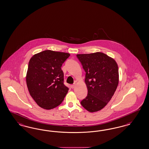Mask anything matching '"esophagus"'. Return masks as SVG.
<instances>
[{
	"label": "esophagus",
	"instance_id": "34e87169",
	"mask_svg": "<svg viewBox=\"0 0 149 149\" xmlns=\"http://www.w3.org/2000/svg\"><path fill=\"white\" fill-rule=\"evenodd\" d=\"M75 85H76V84L75 83H74V84H72V88H74L75 87Z\"/></svg>",
	"mask_w": 149,
	"mask_h": 149
}]
</instances>
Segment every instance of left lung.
Wrapping results in <instances>:
<instances>
[{
  "label": "left lung",
  "mask_w": 149,
  "mask_h": 149,
  "mask_svg": "<svg viewBox=\"0 0 149 149\" xmlns=\"http://www.w3.org/2000/svg\"><path fill=\"white\" fill-rule=\"evenodd\" d=\"M86 72L88 93L81 101L90 112L104 108L115 93L119 82L118 65L114 59L102 52L77 55Z\"/></svg>",
  "instance_id": "1"
}]
</instances>
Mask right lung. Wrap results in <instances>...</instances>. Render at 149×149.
<instances>
[{
  "instance_id": "obj_1",
  "label": "right lung",
  "mask_w": 149,
  "mask_h": 149,
  "mask_svg": "<svg viewBox=\"0 0 149 149\" xmlns=\"http://www.w3.org/2000/svg\"><path fill=\"white\" fill-rule=\"evenodd\" d=\"M69 56L68 53L46 50L30 59L26 74L27 86L41 108L53 109L64 100L69 88L64 84L61 67Z\"/></svg>"
}]
</instances>
